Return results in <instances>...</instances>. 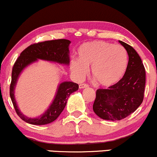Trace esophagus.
I'll use <instances>...</instances> for the list:
<instances>
[{
	"label": "esophagus",
	"instance_id": "34e87169",
	"mask_svg": "<svg viewBox=\"0 0 157 157\" xmlns=\"http://www.w3.org/2000/svg\"><path fill=\"white\" fill-rule=\"evenodd\" d=\"M87 87H88V85H87V84H80V86H79V88H80V89H82V88H87Z\"/></svg>",
	"mask_w": 157,
	"mask_h": 157
}]
</instances>
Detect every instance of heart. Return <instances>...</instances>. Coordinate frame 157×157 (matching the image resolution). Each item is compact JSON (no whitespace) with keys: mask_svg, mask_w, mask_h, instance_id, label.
Segmentation results:
<instances>
[{"mask_svg":"<svg viewBox=\"0 0 157 157\" xmlns=\"http://www.w3.org/2000/svg\"><path fill=\"white\" fill-rule=\"evenodd\" d=\"M78 56L70 62V69L77 80H82L91 67L92 76L105 87L114 86L121 80L129 62L125 48L103 41L82 44L78 49Z\"/></svg>","mask_w":157,"mask_h":157,"instance_id":"heart-1","label":"heart"}]
</instances>
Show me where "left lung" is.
I'll list each match as a JSON object with an SVG mask.
<instances>
[{"label":"left lung","mask_w":157,"mask_h":157,"mask_svg":"<svg viewBox=\"0 0 157 157\" xmlns=\"http://www.w3.org/2000/svg\"><path fill=\"white\" fill-rule=\"evenodd\" d=\"M126 49L129 62L125 75L108 89H98L93 105L94 112L104 120L119 121L133 113L143 102L145 70L135 49L118 41Z\"/></svg>","instance_id":"left-lung-1"}]
</instances>
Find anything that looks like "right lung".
Listing matches in <instances>:
<instances>
[{
	"mask_svg": "<svg viewBox=\"0 0 157 157\" xmlns=\"http://www.w3.org/2000/svg\"><path fill=\"white\" fill-rule=\"evenodd\" d=\"M68 39H56L33 44L24 50L14 64L10 85V97L20 118L24 121L33 125H44L54 121L60 116L67 105L71 94L78 90V84L71 81H65L58 86L54 99L44 113L36 118H28L22 114L17 106L14 96V90L19 77L22 71L38 60H47L68 66L69 64V44Z\"/></svg>",
	"mask_w": 157,
	"mask_h": 157,
	"instance_id": "1",
	"label": "right lung"
}]
</instances>
